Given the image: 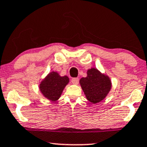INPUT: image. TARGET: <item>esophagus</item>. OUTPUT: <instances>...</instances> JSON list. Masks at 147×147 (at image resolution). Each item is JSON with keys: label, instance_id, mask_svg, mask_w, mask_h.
I'll list each match as a JSON object with an SVG mask.
<instances>
[{"label": "esophagus", "instance_id": "1", "mask_svg": "<svg viewBox=\"0 0 147 147\" xmlns=\"http://www.w3.org/2000/svg\"><path fill=\"white\" fill-rule=\"evenodd\" d=\"M79 81V79H78V78H73V79H72L71 80V82L73 85H78Z\"/></svg>", "mask_w": 147, "mask_h": 147}]
</instances>
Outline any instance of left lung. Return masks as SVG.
<instances>
[{
	"label": "left lung",
	"mask_w": 147,
	"mask_h": 147,
	"mask_svg": "<svg viewBox=\"0 0 147 147\" xmlns=\"http://www.w3.org/2000/svg\"><path fill=\"white\" fill-rule=\"evenodd\" d=\"M79 83L87 100L92 104L105 99L112 87L110 77L96 68L87 70V77L81 78Z\"/></svg>",
	"instance_id": "1"
}]
</instances>
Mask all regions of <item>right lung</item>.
Listing matches in <instances>:
<instances>
[{"label": "right lung", "instance_id": "add662e5", "mask_svg": "<svg viewBox=\"0 0 147 147\" xmlns=\"http://www.w3.org/2000/svg\"><path fill=\"white\" fill-rule=\"evenodd\" d=\"M68 83L69 78L67 76L62 77L57 72L51 71L40 81L38 88L45 98L51 102H56Z\"/></svg>", "mask_w": 147, "mask_h": 147}]
</instances>
